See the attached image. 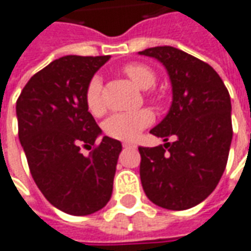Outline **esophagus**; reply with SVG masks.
Here are the masks:
<instances>
[{
	"instance_id": "34e87169",
	"label": "esophagus",
	"mask_w": 251,
	"mask_h": 251,
	"mask_svg": "<svg viewBox=\"0 0 251 251\" xmlns=\"http://www.w3.org/2000/svg\"><path fill=\"white\" fill-rule=\"evenodd\" d=\"M122 146L125 147V149H136V144H133V143H122Z\"/></svg>"
}]
</instances>
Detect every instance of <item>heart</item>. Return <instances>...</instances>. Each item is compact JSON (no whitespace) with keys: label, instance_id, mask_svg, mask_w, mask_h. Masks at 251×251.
<instances>
[{"label":"heart","instance_id":"heart-1","mask_svg":"<svg viewBox=\"0 0 251 251\" xmlns=\"http://www.w3.org/2000/svg\"><path fill=\"white\" fill-rule=\"evenodd\" d=\"M122 72L140 89H150L157 80L155 72L150 66L142 62L127 64L122 68ZM150 97L152 99L154 96ZM84 101L89 112L94 117H101L105 112V102L102 99V83L99 76L91 77L87 84ZM152 121L154 115L149 108H142L134 112H119L111 115L104 122L102 130L108 137L117 140H134L143 129L151 125Z\"/></svg>","mask_w":251,"mask_h":251}]
</instances>
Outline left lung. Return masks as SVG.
Here are the masks:
<instances>
[{"mask_svg":"<svg viewBox=\"0 0 251 251\" xmlns=\"http://www.w3.org/2000/svg\"><path fill=\"white\" fill-rule=\"evenodd\" d=\"M139 54L165 65L174 93L168 115L150 130L167 143L139 147L143 190L162 208L187 210L211 195L226 167L233 134L228 89L212 66L182 50L164 46Z\"/></svg>","mask_w":251,"mask_h":251,"instance_id":"8db88e82","label":"left lung"}]
</instances>
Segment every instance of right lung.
Listing matches in <instances>:
<instances>
[{
  "instance_id": "add662e5",
  "label": "right lung",
  "mask_w": 251,
  "mask_h": 251,
  "mask_svg": "<svg viewBox=\"0 0 251 251\" xmlns=\"http://www.w3.org/2000/svg\"><path fill=\"white\" fill-rule=\"evenodd\" d=\"M108 55H66L30 77L16 101L18 134L29 169L50 203L71 215L101 210L112 195L122 144L104 136L84 94ZM91 150L84 157L81 149Z\"/></svg>"
}]
</instances>
